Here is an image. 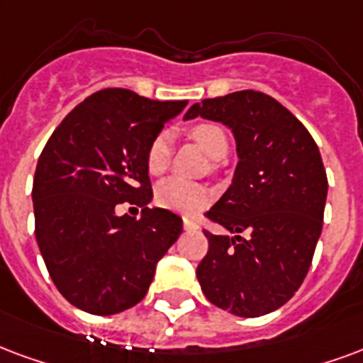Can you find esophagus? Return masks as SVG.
<instances>
[{"label":"esophagus","mask_w":363,"mask_h":363,"mask_svg":"<svg viewBox=\"0 0 363 363\" xmlns=\"http://www.w3.org/2000/svg\"><path fill=\"white\" fill-rule=\"evenodd\" d=\"M182 225H184V229H186V230L198 229V225H196V221H192V219H189V217H184V221H182Z\"/></svg>","instance_id":"obj_1"}]
</instances>
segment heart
<instances>
[{
  "label": "heart",
  "mask_w": 363,
  "mask_h": 363,
  "mask_svg": "<svg viewBox=\"0 0 363 363\" xmlns=\"http://www.w3.org/2000/svg\"><path fill=\"white\" fill-rule=\"evenodd\" d=\"M190 136L194 138L206 154L211 160H223L229 152V138L227 133L217 123H200L190 130ZM171 161V144L165 133H160L150 142L146 152V167L152 174H161L169 167ZM211 200V192L202 184L182 181L179 177H171L157 184L155 189V202L161 208L181 211V213H196L208 206Z\"/></svg>",
  "instance_id": "b5f03b06"
}]
</instances>
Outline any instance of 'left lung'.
I'll return each mask as SVG.
<instances>
[{
  "mask_svg": "<svg viewBox=\"0 0 363 363\" xmlns=\"http://www.w3.org/2000/svg\"><path fill=\"white\" fill-rule=\"evenodd\" d=\"M196 117L230 128L238 155L230 186L206 213L227 235L203 230L209 250L196 277L211 304L259 318L286 304L308 275L323 227V161L304 125L267 94L203 99L184 115Z\"/></svg>",
  "mask_w": 363,
  "mask_h": 363,
  "instance_id": "8db88e82",
  "label": "left lung"
}]
</instances>
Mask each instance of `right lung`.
I'll return each instance as SVG.
<instances>
[{
	"label": "right lung",
	"mask_w": 363,
	"mask_h": 363,
	"mask_svg": "<svg viewBox=\"0 0 363 363\" xmlns=\"http://www.w3.org/2000/svg\"><path fill=\"white\" fill-rule=\"evenodd\" d=\"M186 104L99 90L45 144L32 184L36 240L57 291L79 310L113 315L138 304L181 236V217L147 208L146 152ZM123 201L140 205L141 219L117 216Z\"/></svg>",
	"instance_id": "right-lung-1"
}]
</instances>
